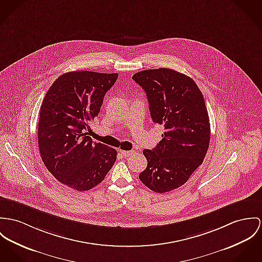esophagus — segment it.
<instances>
[{"instance_id": "34e87169", "label": "esophagus", "mask_w": 262, "mask_h": 262, "mask_svg": "<svg viewBox=\"0 0 262 262\" xmlns=\"http://www.w3.org/2000/svg\"><path fill=\"white\" fill-rule=\"evenodd\" d=\"M121 154H122V156L123 157H130L133 154H134V151L133 150H120Z\"/></svg>"}]
</instances>
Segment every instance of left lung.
<instances>
[{
    "label": "left lung",
    "instance_id": "1",
    "mask_svg": "<svg viewBox=\"0 0 262 262\" xmlns=\"http://www.w3.org/2000/svg\"><path fill=\"white\" fill-rule=\"evenodd\" d=\"M133 80L146 93L152 121L164 127L158 145L143 149L147 165L139 178L155 192L170 191L188 181L207 152L210 124L203 96L191 78L170 69L141 71Z\"/></svg>",
    "mask_w": 262,
    "mask_h": 262
}]
</instances>
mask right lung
<instances>
[{
    "label": "right lung",
    "instance_id": "add662e5",
    "mask_svg": "<svg viewBox=\"0 0 262 262\" xmlns=\"http://www.w3.org/2000/svg\"><path fill=\"white\" fill-rule=\"evenodd\" d=\"M118 74L69 72L49 89L40 105L38 143L48 170L64 185L89 190L104 180L117 150L84 133L100 113Z\"/></svg>",
    "mask_w": 262,
    "mask_h": 262
}]
</instances>
